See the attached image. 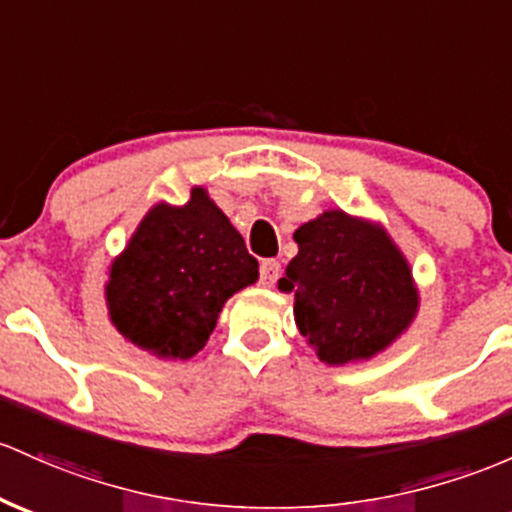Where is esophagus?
Segmentation results:
<instances>
[{
	"label": "esophagus",
	"instance_id": "1",
	"mask_svg": "<svg viewBox=\"0 0 512 512\" xmlns=\"http://www.w3.org/2000/svg\"><path fill=\"white\" fill-rule=\"evenodd\" d=\"M279 272H282V267H279L277 260H265L260 265V282L262 286H274L279 279Z\"/></svg>",
	"mask_w": 512,
	"mask_h": 512
}]
</instances>
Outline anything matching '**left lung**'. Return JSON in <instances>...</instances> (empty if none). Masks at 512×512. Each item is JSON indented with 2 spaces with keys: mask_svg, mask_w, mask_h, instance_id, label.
<instances>
[{
  "mask_svg": "<svg viewBox=\"0 0 512 512\" xmlns=\"http://www.w3.org/2000/svg\"><path fill=\"white\" fill-rule=\"evenodd\" d=\"M279 291L294 294L299 333L330 367L367 362L401 338L420 291L401 247L381 223L328 209L294 233Z\"/></svg>",
  "mask_w": 512,
  "mask_h": 512,
  "instance_id": "1",
  "label": "left lung"
}]
</instances>
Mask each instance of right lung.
Wrapping results in <instances>:
<instances>
[{
	"label": "right lung",
	"instance_id": "add662e5",
	"mask_svg": "<svg viewBox=\"0 0 512 512\" xmlns=\"http://www.w3.org/2000/svg\"><path fill=\"white\" fill-rule=\"evenodd\" d=\"M260 279L245 240L204 187L182 206L157 201L111 260L109 320L138 350L187 362L204 350L226 301Z\"/></svg>",
	"mask_w": 512,
	"mask_h": 512
}]
</instances>
